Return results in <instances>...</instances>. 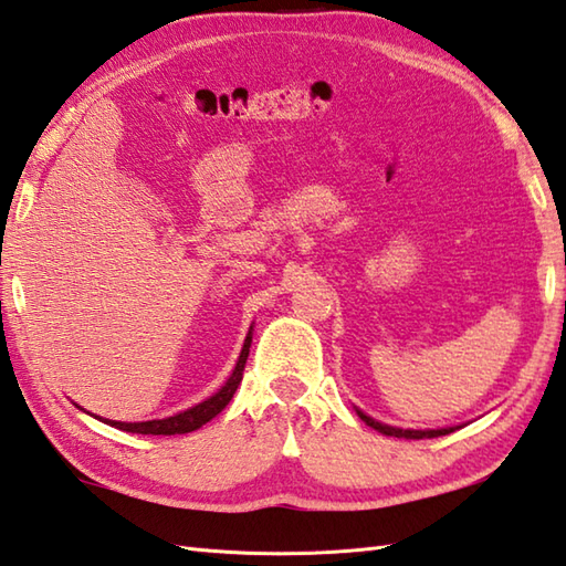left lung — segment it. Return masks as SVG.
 Here are the masks:
<instances>
[{
    "instance_id": "8db88e82",
    "label": "left lung",
    "mask_w": 566,
    "mask_h": 566,
    "mask_svg": "<svg viewBox=\"0 0 566 566\" xmlns=\"http://www.w3.org/2000/svg\"><path fill=\"white\" fill-rule=\"evenodd\" d=\"M358 417L363 419L365 424L373 427L375 431H380V434L385 437H397V439H434V437H444L449 434V431H453V427L449 429H427V431H417V429H397V427H387V424H380L375 422V419H370L368 415H363L358 409Z\"/></svg>"
}]
</instances>
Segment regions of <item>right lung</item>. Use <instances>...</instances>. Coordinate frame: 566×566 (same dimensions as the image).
<instances>
[{"label": "right lung", "instance_id": "1", "mask_svg": "<svg viewBox=\"0 0 566 566\" xmlns=\"http://www.w3.org/2000/svg\"><path fill=\"white\" fill-rule=\"evenodd\" d=\"M250 343H252V331L245 338V346L240 350V358L235 370L228 378V382L220 387V390L208 397L206 402L196 405L191 409H186L181 415H174V417H166V419H151V422H107L103 419L105 424H113L122 431H132V434H164V437H171V434H188V431H193L198 427H203L206 422H210L216 415H220L226 409V405L232 400V395H235L238 385L242 380V370H245V360H248V353H250Z\"/></svg>", "mask_w": 566, "mask_h": 566}]
</instances>
